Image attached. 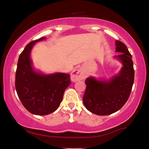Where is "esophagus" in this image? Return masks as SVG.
I'll list each match as a JSON object with an SVG mask.
<instances>
[{"mask_svg":"<svg viewBox=\"0 0 149 149\" xmlns=\"http://www.w3.org/2000/svg\"><path fill=\"white\" fill-rule=\"evenodd\" d=\"M85 78H86V73H85L84 71L81 68L74 69L71 73V80L73 82L84 80Z\"/></svg>","mask_w":149,"mask_h":149,"instance_id":"esophagus-1","label":"esophagus"}]
</instances>
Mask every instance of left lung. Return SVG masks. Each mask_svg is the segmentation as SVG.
Returning <instances> with one entry per match:
<instances>
[{"mask_svg":"<svg viewBox=\"0 0 149 149\" xmlns=\"http://www.w3.org/2000/svg\"><path fill=\"white\" fill-rule=\"evenodd\" d=\"M116 52L121 53L114 58L122 65L117 74L108 79L86 78L83 103L93 114L104 116L117 112L127 101L134 81L132 56L123 43L116 40Z\"/></svg>","mask_w":149,"mask_h":149,"instance_id":"8db88e82","label":"left lung"}]
</instances>
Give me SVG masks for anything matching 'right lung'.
<instances>
[{
    "label": "right lung",
    "instance_id": "add662e5",
    "mask_svg": "<svg viewBox=\"0 0 149 149\" xmlns=\"http://www.w3.org/2000/svg\"><path fill=\"white\" fill-rule=\"evenodd\" d=\"M26 45L19 55L15 73V89L24 108L31 114L43 116L56 111L63 100L65 91L71 84L70 75L64 73H44L36 70L31 58L35 43Z\"/></svg>",
    "mask_w": 149,
    "mask_h": 149
}]
</instances>
